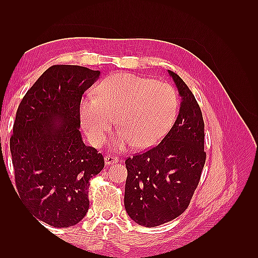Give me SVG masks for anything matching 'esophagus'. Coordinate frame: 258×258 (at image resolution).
I'll return each mask as SVG.
<instances>
[{
	"mask_svg": "<svg viewBox=\"0 0 258 258\" xmlns=\"http://www.w3.org/2000/svg\"><path fill=\"white\" fill-rule=\"evenodd\" d=\"M104 162H105L106 166H110V165H113V163L118 162V159H117L116 157H114V156L106 155L105 157H104Z\"/></svg>",
	"mask_w": 258,
	"mask_h": 258,
	"instance_id": "obj_1",
	"label": "esophagus"
}]
</instances>
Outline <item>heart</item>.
<instances>
[{"label":"heart","instance_id":"b5f03b06","mask_svg":"<svg viewBox=\"0 0 258 258\" xmlns=\"http://www.w3.org/2000/svg\"><path fill=\"white\" fill-rule=\"evenodd\" d=\"M80 103L82 127L92 145L102 144L114 122L119 131L112 146L116 152L150 148L173 126L178 100L172 86L129 73L115 74Z\"/></svg>","mask_w":258,"mask_h":258}]
</instances>
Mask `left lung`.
Masks as SVG:
<instances>
[{"label":"left lung","mask_w":258,"mask_h":258,"mask_svg":"<svg viewBox=\"0 0 258 258\" xmlns=\"http://www.w3.org/2000/svg\"><path fill=\"white\" fill-rule=\"evenodd\" d=\"M168 73L181 97L176 120L157 146L126 160L124 209L132 221L145 227L168 223L184 212L207 156L197 101L181 77L170 70Z\"/></svg>","instance_id":"8db88e82"}]
</instances>
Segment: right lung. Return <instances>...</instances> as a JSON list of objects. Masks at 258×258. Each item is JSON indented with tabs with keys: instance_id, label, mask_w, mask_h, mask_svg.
Listing matches in <instances>:
<instances>
[{
	"instance_id": "1",
	"label": "right lung",
	"mask_w": 258,
	"mask_h": 258,
	"mask_svg": "<svg viewBox=\"0 0 258 258\" xmlns=\"http://www.w3.org/2000/svg\"><path fill=\"white\" fill-rule=\"evenodd\" d=\"M100 71L52 66L23 97L11 153L20 199L38 221L53 227L80 223L89 209V181L104 168L103 156L85 145L80 103Z\"/></svg>"
}]
</instances>
